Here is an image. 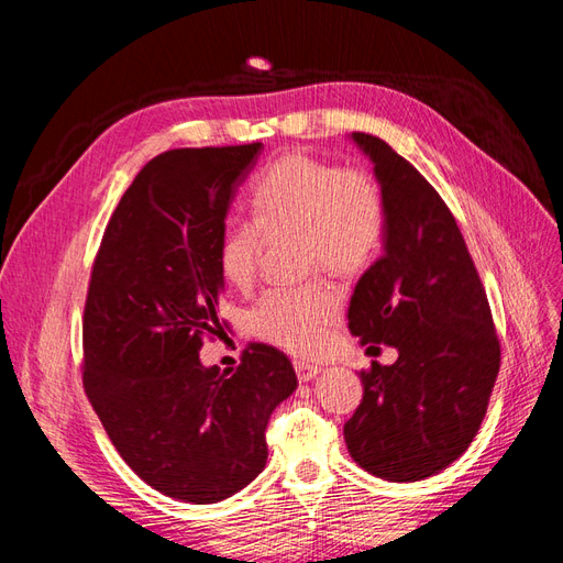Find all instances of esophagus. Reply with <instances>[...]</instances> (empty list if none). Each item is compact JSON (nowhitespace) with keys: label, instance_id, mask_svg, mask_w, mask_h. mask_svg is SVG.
Returning a JSON list of instances; mask_svg holds the SVG:
<instances>
[{"label":"esophagus","instance_id":"obj_1","mask_svg":"<svg viewBox=\"0 0 563 563\" xmlns=\"http://www.w3.org/2000/svg\"><path fill=\"white\" fill-rule=\"evenodd\" d=\"M294 366H296V376H298V380H300V383H308V380H312V378L317 376V373L321 371V366L310 364V362H296Z\"/></svg>","mask_w":563,"mask_h":563}]
</instances>
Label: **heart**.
Returning <instances> with one entry per match:
<instances>
[{
    "instance_id": "heart-1",
    "label": "heart",
    "mask_w": 563,
    "mask_h": 563,
    "mask_svg": "<svg viewBox=\"0 0 563 563\" xmlns=\"http://www.w3.org/2000/svg\"><path fill=\"white\" fill-rule=\"evenodd\" d=\"M253 218H228L218 234L216 261L230 284L255 275L263 234L300 232L308 265L356 275L376 258L385 240V201L378 183L362 168H343L312 155H284L251 187ZM340 298L329 282L275 286L251 310L253 331L296 354L323 347Z\"/></svg>"
}]
</instances>
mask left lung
Masks as SVG:
<instances>
[{"label": "left lung", "mask_w": 563, "mask_h": 563, "mask_svg": "<svg viewBox=\"0 0 563 563\" xmlns=\"http://www.w3.org/2000/svg\"><path fill=\"white\" fill-rule=\"evenodd\" d=\"M352 141L373 162L387 228L383 255L354 286L350 331L362 345L383 343L399 356L360 373L364 397L343 432L366 472L420 482L449 467L479 432L500 340L444 199L385 141L360 131Z\"/></svg>", "instance_id": "left-lung-1"}]
</instances>
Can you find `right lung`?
I'll use <instances>...</instances> for the list:
<instances>
[{
    "label": "right lung",
    "instance_id": "add662e5",
    "mask_svg": "<svg viewBox=\"0 0 563 563\" xmlns=\"http://www.w3.org/2000/svg\"><path fill=\"white\" fill-rule=\"evenodd\" d=\"M263 143L178 147L133 178L96 253L81 378L124 463L168 498L225 500L267 463L272 411L298 387L277 347L251 343L234 373L203 366L223 333L216 246Z\"/></svg>",
    "mask_w": 563,
    "mask_h": 563
}]
</instances>
